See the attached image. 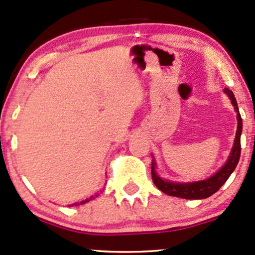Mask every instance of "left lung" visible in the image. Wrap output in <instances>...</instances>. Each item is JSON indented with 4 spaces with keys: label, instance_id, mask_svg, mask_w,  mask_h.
I'll use <instances>...</instances> for the list:
<instances>
[{
    "label": "left lung",
    "instance_id": "left-lung-1",
    "mask_svg": "<svg viewBox=\"0 0 255 255\" xmlns=\"http://www.w3.org/2000/svg\"><path fill=\"white\" fill-rule=\"evenodd\" d=\"M226 94L228 95L229 98L232 100L234 109L238 112V130H236V136L234 141V146H233L232 153L229 155L228 161L216 174L210 177L209 179L201 180V182L196 183H186V184H179V183H172V182H165L160 177L157 176L155 173L154 167L155 164L152 161V179L155 186L160 190V191L165 192L166 195L174 196V197H180L185 199H202L207 198L219 191V189L227 182L229 176L235 170L236 165H238L239 159H240L241 154V131H242V119L240 113H239L238 103H236L234 94L232 93L229 89H225Z\"/></svg>",
    "mask_w": 255,
    "mask_h": 255
}]
</instances>
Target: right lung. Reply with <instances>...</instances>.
Wrapping results in <instances>:
<instances>
[{
    "mask_svg": "<svg viewBox=\"0 0 255 255\" xmlns=\"http://www.w3.org/2000/svg\"><path fill=\"white\" fill-rule=\"evenodd\" d=\"M94 197H90V198H89V199H85V201H83V202H81V204H83V203H87V202H89V201H90V199H93Z\"/></svg>",
    "mask_w": 255,
    "mask_h": 255,
    "instance_id": "1",
    "label": "right lung"
}]
</instances>
